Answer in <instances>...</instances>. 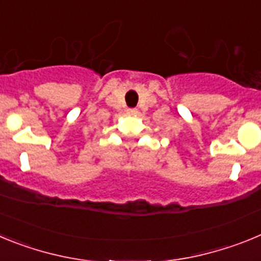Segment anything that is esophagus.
Listing matches in <instances>:
<instances>
[{
	"mask_svg": "<svg viewBox=\"0 0 261 261\" xmlns=\"http://www.w3.org/2000/svg\"><path fill=\"white\" fill-rule=\"evenodd\" d=\"M126 114H128V115H137L138 111L136 110V108H128V110H126Z\"/></svg>",
	"mask_w": 261,
	"mask_h": 261,
	"instance_id": "obj_1",
	"label": "esophagus"
}]
</instances>
